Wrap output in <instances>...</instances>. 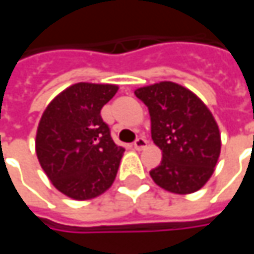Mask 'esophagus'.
<instances>
[{
	"label": "esophagus",
	"instance_id": "esophagus-1",
	"mask_svg": "<svg viewBox=\"0 0 254 254\" xmlns=\"http://www.w3.org/2000/svg\"><path fill=\"white\" fill-rule=\"evenodd\" d=\"M147 145H148V141H147L145 138H137L135 142H134V148H135V150H138V151L144 150Z\"/></svg>",
	"mask_w": 254,
	"mask_h": 254
}]
</instances>
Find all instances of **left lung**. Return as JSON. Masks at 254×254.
I'll use <instances>...</instances> for the list:
<instances>
[{"label": "left lung", "mask_w": 254, "mask_h": 254, "mask_svg": "<svg viewBox=\"0 0 254 254\" xmlns=\"http://www.w3.org/2000/svg\"><path fill=\"white\" fill-rule=\"evenodd\" d=\"M134 93L148 107L152 141L162 151L161 164L150 171L152 181L178 195L199 190L219 160L222 142L213 114L195 93L174 82Z\"/></svg>", "instance_id": "left-lung-1"}]
</instances>
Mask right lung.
Masks as SVG:
<instances>
[{
	"mask_svg": "<svg viewBox=\"0 0 254 254\" xmlns=\"http://www.w3.org/2000/svg\"><path fill=\"white\" fill-rule=\"evenodd\" d=\"M117 90V84L74 83L42 113L38 161L55 188L72 199L97 198L116 180L124 148L113 141L100 110Z\"/></svg>",
	"mask_w": 254,
	"mask_h": 254,
	"instance_id": "1",
	"label": "right lung"
}]
</instances>
